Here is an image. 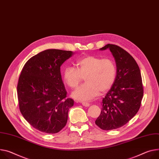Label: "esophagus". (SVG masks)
I'll list each match as a JSON object with an SVG mask.
<instances>
[{
    "label": "esophagus",
    "instance_id": "1",
    "mask_svg": "<svg viewBox=\"0 0 159 159\" xmlns=\"http://www.w3.org/2000/svg\"><path fill=\"white\" fill-rule=\"evenodd\" d=\"M82 105L84 107H89V105H90V104L88 103H87V102H82Z\"/></svg>",
    "mask_w": 159,
    "mask_h": 159
}]
</instances>
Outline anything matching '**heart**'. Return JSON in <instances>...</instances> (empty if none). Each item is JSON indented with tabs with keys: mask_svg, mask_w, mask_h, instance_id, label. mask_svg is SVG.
<instances>
[{
	"mask_svg": "<svg viewBox=\"0 0 159 159\" xmlns=\"http://www.w3.org/2000/svg\"><path fill=\"white\" fill-rule=\"evenodd\" d=\"M77 68L66 67L63 78L68 87L75 88L85 77L86 83L72 93V97L79 102H89L98 96L99 91H108L116 79V66L110 59L88 56L77 61Z\"/></svg>",
	"mask_w": 159,
	"mask_h": 159,
	"instance_id": "b5f03b06",
	"label": "heart"
}]
</instances>
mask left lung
I'll return each instance as SVG.
<instances>
[{"label":"left lung","instance_id":"obj_1","mask_svg":"<svg viewBox=\"0 0 159 159\" xmlns=\"http://www.w3.org/2000/svg\"><path fill=\"white\" fill-rule=\"evenodd\" d=\"M109 49L117 66V75L111 89L102 100V112L96 124L103 130L119 128L138 111L143 96L139 68L133 56L120 47L107 44L101 51Z\"/></svg>","mask_w":159,"mask_h":159}]
</instances>
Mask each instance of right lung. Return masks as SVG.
<instances>
[{
  "label": "right lung",
  "instance_id": "obj_1",
  "mask_svg": "<svg viewBox=\"0 0 159 159\" xmlns=\"http://www.w3.org/2000/svg\"><path fill=\"white\" fill-rule=\"evenodd\" d=\"M73 54L70 51L47 49L32 57L21 70L17 86L20 110L42 133H57L66 124L74 101L66 98L60 66Z\"/></svg>",
  "mask_w": 159,
  "mask_h": 159
}]
</instances>
